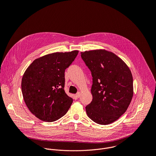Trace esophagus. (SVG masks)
Masks as SVG:
<instances>
[{
	"mask_svg": "<svg viewBox=\"0 0 156 156\" xmlns=\"http://www.w3.org/2000/svg\"><path fill=\"white\" fill-rule=\"evenodd\" d=\"M80 95H81L80 93H76V94L75 96H76V98H79L80 97Z\"/></svg>",
	"mask_w": 156,
	"mask_h": 156,
	"instance_id": "obj_1",
	"label": "esophagus"
}]
</instances>
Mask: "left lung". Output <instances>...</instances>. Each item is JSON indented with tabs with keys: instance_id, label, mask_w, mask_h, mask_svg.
Segmentation results:
<instances>
[{
	"instance_id": "obj_1",
	"label": "left lung",
	"mask_w": 156,
	"mask_h": 156,
	"mask_svg": "<svg viewBox=\"0 0 156 156\" xmlns=\"http://www.w3.org/2000/svg\"><path fill=\"white\" fill-rule=\"evenodd\" d=\"M81 57L93 76V100L86 106V114L98 124L113 123L126 112L132 99L131 71L120 58L105 50L85 51Z\"/></svg>"
}]
</instances>
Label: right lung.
I'll return each instance as SVG.
<instances>
[{
    "mask_svg": "<svg viewBox=\"0 0 156 156\" xmlns=\"http://www.w3.org/2000/svg\"><path fill=\"white\" fill-rule=\"evenodd\" d=\"M78 51L55 52L36 59L25 71L21 91L30 112L39 119L52 122L68 112L73 99L64 91L65 70Z\"/></svg>",
    "mask_w": 156,
    "mask_h": 156,
    "instance_id": "1",
    "label": "right lung"
}]
</instances>
